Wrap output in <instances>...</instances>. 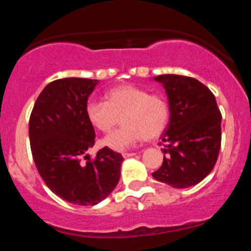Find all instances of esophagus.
<instances>
[{
  "label": "esophagus",
  "instance_id": "34e87169",
  "mask_svg": "<svg viewBox=\"0 0 251 251\" xmlns=\"http://www.w3.org/2000/svg\"><path fill=\"white\" fill-rule=\"evenodd\" d=\"M134 154H136V153H128V152L122 153V156H123L124 158H129V157H133V156H134Z\"/></svg>",
  "mask_w": 251,
  "mask_h": 251
}]
</instances>
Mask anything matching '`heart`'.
<instances>
[{
  "label": "heart",
  "mask_w": 251,
  "mask_h": 251,
  "mask_svg": "<svg viewBox=\"0 0 251 251\" xmlns=\"http://www.w3.org/2000/svg\"><path fill=\"white\" fill-rule=\"evenodd\" d=\"M85 114L100 132H109L122 117L123 126L104 137L101 145L113 151H126L142 138L158 137L168 123L170 106L162 95L150 94L141 86L121 85L106 92L105 101H89Z\"/></svg>",
  "instance_id": "obj_1"
}]
</instances>
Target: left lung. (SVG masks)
Returning a JSON list of instances; mask_svg holds the SVG:
<instances>
[{
    "label": "left lung",
    "mask_w": 251,
    "mask_h": 251,
    "mask_svg": "<svg viewBox=\"0 0 251 251\" xmlns=\"http://www.w3.org/2000/svg\"><path fill=\"white\" fill-rule=\"evenodd\" d=\"M170 106V122L161 136L163 163L153 178L175 188L201 182L214 168L221 146V113L211 90L194 77L158 75Z\"/></svg>",
    "instance_id": "left-lung-1"
}]
</instances>
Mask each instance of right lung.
<instances>
[{"instance_id":"obj_1","label":"right lung","mask_w":251,"mask_h":251,"mask_svg":"<svg viewBox=\"0 0 251 251\" xmlns=\"http://www.w3.org/2000/svg\"><path fill=\"white\" fill-rule=\"evenodd\" d=\"M98 80L65 77L48 84L30 115L28 137L40 176L51 191L74 205H97L118 185L121 153L104 147L90 161L95 132L85 114ZM83 155L86 162H81Z\"/></svg>"}]
</instances>
